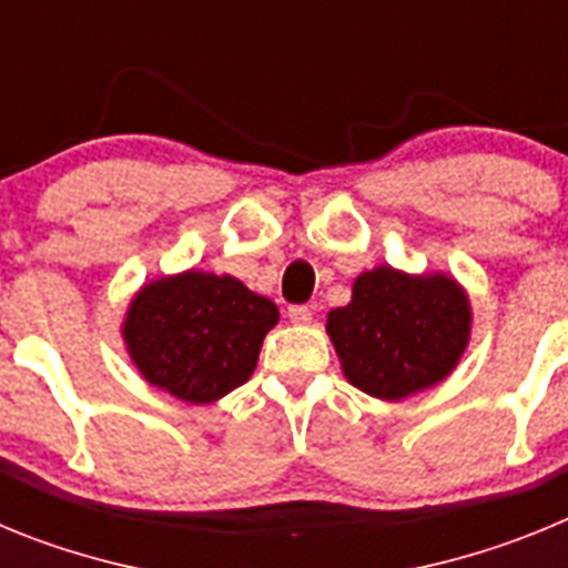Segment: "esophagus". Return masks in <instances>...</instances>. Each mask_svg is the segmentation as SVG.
<instances>
[{
    "mask_svg": "<svg viewBox=\"0 0 568 568\" xmlns=\"http://www.w3.org/2000/svg\"><path fill=\"white\" fill-rule=\"evenodd\" d=\"M287 315L293 324H310V321H313V310L304 307V304H298V307H290Z\"/></svg>",
    "mask_w": 568,
    "mask_h": 568,
    "instance_id": "1",
    "label": "esophagus"
}]
</instances>
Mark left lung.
Instances as JSON below:
<instances>
[{
	"mask_svg": "<svg viewBox=\"0 0 568 568\" xmlns=\"http://www.w3.org/2000/svg\"><path fill=\"white\" fill-rule=\"evenodd\" d=\"M327 335L349 384L378 400H404L460 364L471 301L453 275L381 264L353 281L346 307L329 310Z\"/></svg>",
	"mask_w": 568,
	"mask_h": 568,
	"instance_id": "8db88e82",
	"label": "left lung"
}]
</instances>
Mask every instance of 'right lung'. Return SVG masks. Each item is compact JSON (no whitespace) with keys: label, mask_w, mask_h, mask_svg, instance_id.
<instances>
[{"label":"right lung","mask_w":568,"mask_h":568,"mask_svg":"<svg viewBox=\"0 0 568 568\" xmlns=\"http://www.w3.org/2000/svg\"><path fill=\"white\" fill-rule=\"evenodd\" d=\"M278 307L233 275L184 270L135 290L122 321L130 361L184 404H213L253 375Z\"/></svg>","instance_id":"1"}]
</instances>
